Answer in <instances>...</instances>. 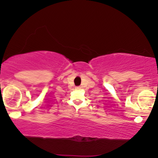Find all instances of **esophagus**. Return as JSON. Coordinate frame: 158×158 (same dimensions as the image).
<instances>
[{
	"mask_svg": "<svg viewBox=\"0 0 158 158\" xmlns=\"http://www.w3.org/2000/svg\"><path fill=\"white\" fill-rule=\"evenodd\" d=\"M75 89H78V90H79V89H81V88H80L79 86H78V87H76V88H75Z\"/></svg>",
	"mask_w": 158,
	"mask_h": 158,
	"instance_id": "obj_1",
	"label": "esophagus"
}]
</instances>
